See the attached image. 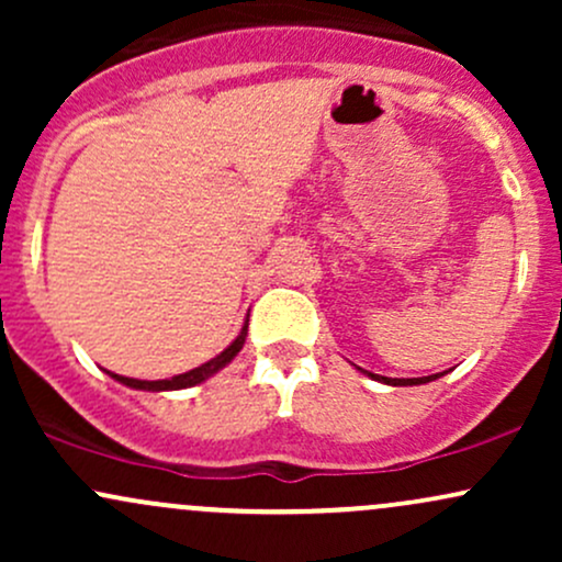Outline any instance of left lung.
I'll return each mask as SVG.
<instances>
[{
	"label": "left lung",
	"mask_w": 562,
	"mask_h": 562,
	"mask_svg": "<svg viewBox=\"0 0 562 562\" xmlns=\"http://www.w3.org/2000/svg\"><path fill=\"white\" fill-rule=\"evenodd\" d=\"M367 375L380 380V383H389V385H420V383H430V380L441 378V375H428V378H383V375H372V372H367Z\"/></svg>",
	"instance_id": "left-lung-1"
}]
</instances>
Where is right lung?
<instances>
[{
  "mask_svg": "<svg viewBox=\"0 0 562 562\" xmlns=\"http://www.w3.org/2000/svg\"><path fill=\"white\" fill-rule=\"evenodd\" d=\"M245 335H248V322H245V325H243L240 335H237V338L232 340V344H229L227 348H224V351L218 353L216 359H211V362L195 367V370L184 372V375H173V378H169V380H137V378L113 375V372H108V375L119 380V383L128 385V389H139V391H179V389H190V385L203 383L205 378L214 375V372L222 370L224 364H229L232 359H235L237 353H240V348H243V344H245Z\"/></svg>",
  "mask_w": 562,
  "mask_h": 562,
  "instance_id": "obj_1",
  "label": "right lung"
}]
</instances>
